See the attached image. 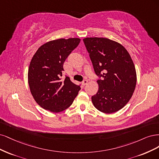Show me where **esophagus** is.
I'll list each match as a JSON object with an SVG mask.
<instances>
[{"label": "esophagus", "mask_w": 159, "mask_h": 159, "mask_svg": "<svg viewBox=\"0 0 159 159\" xmlns=\"http://www.w3.org/2000/svg\"><path fill=\"white\" fill-rule=\"evenodd\" d=\"M87 83H88V80H84L83 81V83H82V84H83V86H85L87 84Z\"/></svg>", "instance_id": "1"}]
</instances>
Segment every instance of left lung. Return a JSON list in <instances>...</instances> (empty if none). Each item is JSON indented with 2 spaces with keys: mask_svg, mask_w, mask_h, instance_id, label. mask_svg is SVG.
Wrapping results in <instances>:
<instances>
[{
  "mask_svg": "<svg viewBox=\"0 0 159 159\" xmlns=\"http://www.w3.org/2000/svg\"><path fill=\"white\" fill-rule=\"evenodd\" d=\"M83 42L96 74L98 90L92 96L97 110L111 114L121 110L131 99L137 83L135 65L126 49L104 38H86Z\"/></svg>",
  "mask_w": 159,
  "mask_h": 159,
  "instance_id": "8db88e82",
  "label": "left lung"
}]
</instances>
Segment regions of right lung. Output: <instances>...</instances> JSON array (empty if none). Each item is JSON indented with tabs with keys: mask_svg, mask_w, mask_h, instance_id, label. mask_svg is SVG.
<instances>
[{
	"mask_svg": "<svg viewBox=\"0 0 159 159\" xmlns=\"http://www.w3.org/2000/svg\"><path fill=\"white\" fill-rule=\"evenodd\" d=\"M79 38L58 39L44 43L30 63L28 79L30 92L38 105L52 112L62 111L73 104L80 86L65 76L63 63L80 43Z\"/></svg>",
	"mask_w": 159,
	"mask_h": 159,
	"instance_id": "obj_1",
	"label": "right lung"
}]
</instances>
